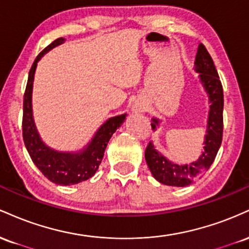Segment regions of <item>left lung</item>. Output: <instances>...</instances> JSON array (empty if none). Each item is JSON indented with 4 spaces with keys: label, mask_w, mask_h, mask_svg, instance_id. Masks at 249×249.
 Wrapping results in <instances>:
<instances>
[{
    "label": "left lung",
    "mask_w": 249,
    "mask_h": 249,
    "mask_svg": "<svg viewBox=\"0 0 249 249\" xmlns=\"http://www.w3.org/2000/svg\"><path fill=\"white\" fill-rule=\"evenodd\" d=\"M196 71L200 73V79L210 96L211 102L205 151L202 156L190 165H177L168 161L164 156L156 151L151 142L145 150V159L152 176L159 182L168 186L184 187L201 178L213 164L222 142L224 89L212 57L204 44H199L196 56ZM158 123V119H153V123L151 124L152 130H156Z\"/></svg>",
    "instance_id": "1"
}]
</instances>
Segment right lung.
<instances>
[{
  "label": "right lung",
  "mask_w": 249,
  "mask_h": 249,
  "mask_svg": "<svg viewBox=\"0 0 249 249\" xmlns=\"http://www.w3.org/2000/svg\"><path fill=\"white\" fill-rule=\"evenodd\" d=\"M64 41L65 39L63 37L53 41L38 53L34 64L31 65L24 91L22 134H23L24 145L31 160L43 173V176L57 185L67 186V185H75L88 180L96 173L104 157L105 148L107 146L111 136L121 126L126 115L113 117L104 123L102 127L97 131L96 136L93 137L88 147L84 148L82 152L75 154L62 153L51 150L47 145H44L37 133L33 118V110H31L34 75H35L37 62L41 59V57L53 48L62 44Z\"/></svg>",
  "instance_id": "right-lung-1"
}]
</instances>
